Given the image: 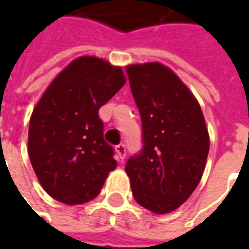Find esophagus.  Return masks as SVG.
Segmentation results:
<instances>
[{"instance_id":"obj_1","label":"esophagus","mask_w":249,"mask_h":249,"mask_svg":"<svg viewBox=\"0 0 249 249\" xmlns=\"http://www.w3.org/2000/svg\"><path fill=\"white\" fill-rule=\"evenodd\" d=\"M116 153H117L119 160H124L125 156H126V149H125L124 144H119L116 146Z\"/></svg>"}]
</instances>
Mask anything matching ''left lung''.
I'll return each instance as SVG.
<instances>
[{
	"mask_svg": "<svg viewBox=\"0 0 249 249\" xmlns=\"http://www.w3.org/2000/svg\"><path fill=\"white\" fill-rule=\"evenodd\" d=\"M141 116L142 148L125 172L141 207L162 214L178 208L201 180L209 152L208 129L197 100L159 62L126 66Z\"/></svg>",
	"mask_w": 249,
	"mask_h": 249,
	"instance_id": "8db88e82",
	"label": "left lung"
}]
</instances>
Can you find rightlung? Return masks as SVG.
Returning <instances> with one entry per match:
<instances>
[{"mask_svg":"<svg viewBox=\"0 0 249 249\" xmlns=\"http://www.w3.org/2000/svg\"><path fill=\"white\" fill-rule=\"evenodd\" d=\"M124 84L121 68L82 56L53 80L36 105L28 135L30 162L42 188L60 203L93 200L117 167L98 109Z\"/></svg>","mask_w":249,"mask_h":249,"instance_id":"obj_1","label":"right lung"}]
</instances>
